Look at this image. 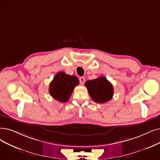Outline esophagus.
I'll return each mask as SVG.
<instances>
[{
    "mask_svg": "<svg viewBox=\"0 0 160 160\" xmlns=\"http://www.w3.org/2000/svg\"><path fill=\"white\" fill-rule=\"evenodd\" d=\"M85 79L84 77H80V78H79V82H80V83H81V85H83V83L85 82Z\"/></svg>",
    "mask_w": 160,
    "mask_h": 160,
    "instance_id": "esophagus-1",
    "label": "esophagus"
}]
</instances>
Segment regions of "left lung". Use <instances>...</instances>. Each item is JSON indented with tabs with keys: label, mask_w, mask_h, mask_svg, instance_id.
I'll return each instance as SVG.
<instances>
[{
	"label": "left lung",
	"mask_w": 160,
	"mask_h": 160,
	"mask_svg": "<svg viewBox=\"0 0 160 160\" xmlns=\"http://www.w3.org/2000/svg\"><path fill=\"white\" fill-rule=\"evenodd\" d=\"M85 86L91 98L97 103H105L112 98L113 88L105 77L88 80L86 81Z\"/></svg>",
	"instance_id": "1"
}]
</instances>
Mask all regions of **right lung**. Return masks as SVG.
<instances>
[{
    "instance_id": "right-lung-1",
    "label": "right lung",
    "mask_w": 160,
    "mask_h": 160,
    "mask_svg": "<svg viewBox=\"0 0 160 160\" xmlns=\"http://www.w3.org/2000/svg\"><path fill=\"white\" fill-rule=\"evenodd\" d=\"M79 85V79L75 76L64 72H58L50 83L49 93L53 98L60 102L68 101L75 86Z\"/></svg>"
}]
</instances>
